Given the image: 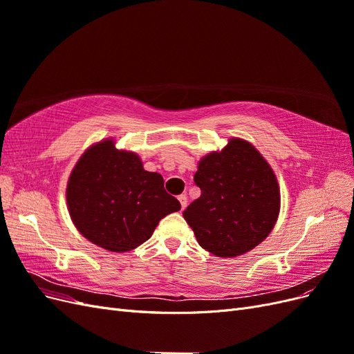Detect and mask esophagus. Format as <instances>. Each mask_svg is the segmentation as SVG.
<instances>
[{"instance_id":"esophagus-1","label":"esophagus","mask_w":354,"mask_h":354,"mask_svg":"<svg viewBox=\"0 0 354 354\" xmlns=\"http://www.w3.org/2000/svg\"><path fill=\"white\" fill-rule=\"evenodd\" d=\"M178 201H180L181 209H185V208L187 207V196H186V195H180V196H178Z\"/></svg>"}]
</instances>
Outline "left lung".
<instances>
[{
	"label": "left lung",
	"instance_id": "8db88e82",
	"mask_svg": "<svg viewBox=\"0 0 354 354\" xmlns=\"http://www.w3.org/2000/svg\"><path fill=\"white\" fill-rule=\"evenodd\" d=\"M194 180L201 196L183 217L203 250L230 259L269 236L279 216L281 192L273 169L251 143L230 138L221 152L199 160Z\"/></svg>",
	"mask_w": 354,
	"mask_h": 354
}]
</instances>
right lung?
I'll return each instance as SVG.
<instances>
[{
    "mask_svg": "<svg viewBox=\"0 0 354 354\" xmlns=\"http://www.w3.org/2000/svg\"><path fill=\"white\" fill-rule=\"evenodd\" d=\"M66 201L84 238L112 252H127L152 236L160 218L180 211L164 178L143 168L134 152L103 140L84 152L72 169Z\"/></svg>",
    "mask_w": 354,
    "mask_h": 354,
    "instance_id": "obj_1",
    "label": "right lung"
}]
</instances>
